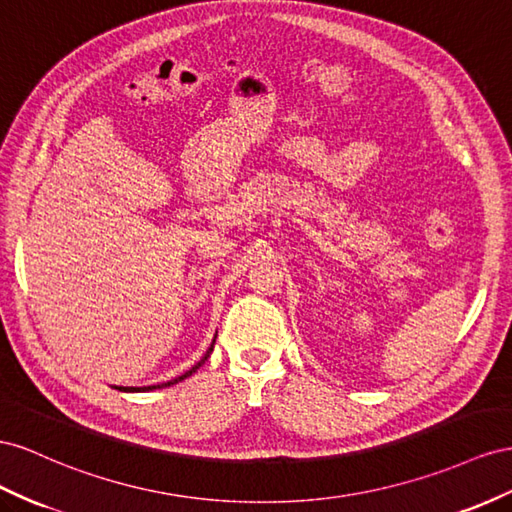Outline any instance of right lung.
<instances>
[{"label":"right lung","instance_id":"add662e5","mask_svg":"<svg viewBox=\"0 0 512 512\" xmlns=\"http://www.w3.org/2000/svg\"><path fill=\"white\" fill-rule=\"evenodd\" d=\"M214 341H216V337H214ZM214 341H212V345L208 347V352L203 354V358L195 364V367H191L188 369L186 373H182L180 377H175V379H171V382H165V384H156V386H143V388H137V386H120L118 390H122V392H145V390H158V388H167V386H173V384H178V382H182V379H186V377H191L203 362H206L208 358H210V354H212V349H214Z\"/></svg>","mask_w":512,"mask_h":512}]
</instances>
